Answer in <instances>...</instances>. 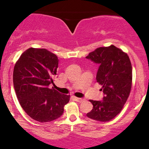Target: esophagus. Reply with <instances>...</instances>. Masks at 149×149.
I'll return each mask as SVG.
<instances>
[{"label":"esophagus","instance_id":"1","mask_svg":"<svg viewBox=\"0 0 149 149\" xmlns=\"http://www.w3.org/2000/svg\"><path fill=\"white\" fill-rule=\"evenodd\" d=\"M73 98H74L75 101H76V102H83V101L85 100L84 99L78 98V97H73Z\"/></svg>","mask_w":149,"mask_h":149}]
</instances>
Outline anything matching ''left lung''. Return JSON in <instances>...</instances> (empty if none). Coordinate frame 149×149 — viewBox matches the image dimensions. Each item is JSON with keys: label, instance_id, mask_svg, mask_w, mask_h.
I'll return each mask as SVG.
<instances>
[{"label": "left lung", "instance_id": "8db88e82", "mask_svg": "<svg viewBox=\"0 0 149 149\" xmlns=\"http://www.w3.org/2000/svg\"><path fill=\"white\" fill-rule=\"evenodd\" d=\"M86 58L100 65L96 79L104 95L102 101L90 100L93 108L86 116L95 120L109 121L121 111L129 97L132 80L130 60L126 53L113 45L99 47Z\"/></svg>", "mask_w": 149, "mask_h": 149}]
</instances>
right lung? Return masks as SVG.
Instances as JSON below:
<instances>
[{
  "label": "right lung",
  "mask_w": 149,
  "mask_h": 149,
  "mask_svg": "<svg viewBox=\"0 0 149 149\" xmlns=\"http://www.w3.org/2000/svg\"><path fill=\"white\" fill-rule=\"evenodd\" d=\"M59 59L46 49L31 47L24 52L15 65L13 84L19 102L27 115L35 120L47 123L61 117L70 95L54 89Z\"/></svg>",
  "instance_id": "right-lung-1"
}]
</instances>
